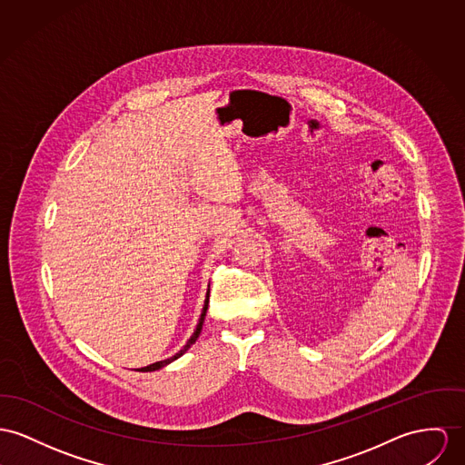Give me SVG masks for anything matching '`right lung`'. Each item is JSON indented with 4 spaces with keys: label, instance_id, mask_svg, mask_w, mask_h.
I'll list each match as a JSON object with an SVG mask.
<instances>
[{
    "label": "right lung",
    "instance_id": "obj_1",
    "mask_svg": "<svg viewBox=\"0 0 465 465\" xmlns=\"http://www.w3.org/2000/svg\"><path fill=\"white\" fill-rule=\"evenodd\" d=\"M207 308H209V299H205V304H203V310H202V315H200V321H198V325H196V329H194V332H193V336L187 340V343L183 345V349H180L179 352L175 354V356H172V358L164 359V361H157V362H153V364H148V366H144L142 368L140 371H155V370H161V368H164L166 364H170V362H173L175 359H179L182 354H185L189 349H191V345L198 340V336H200V332H202V327H203V321H205V315H207Z\"/></svg>",
    "mask_w": 465,
    "mask_h": 465
}]
</instances>
